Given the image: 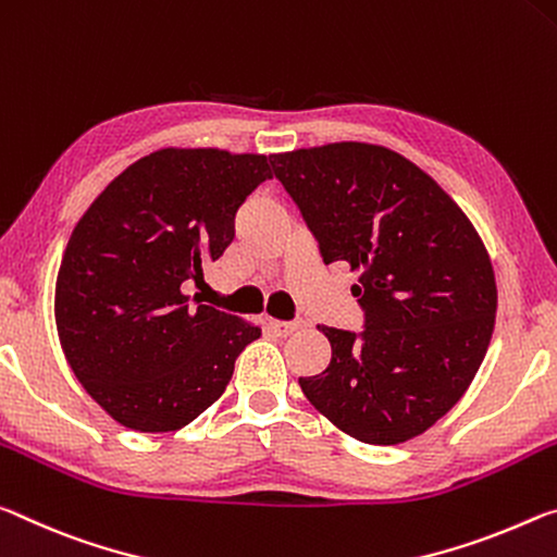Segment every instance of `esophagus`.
Returning <instances> with one entry per match:
<instances>
[{
  "mask_svg": "<svg viewBox=\"0 0 557 557\" xmlns=\"http://www.w3.org/2000/svg\"><path fill=\"white\" fill-rule=\"evenodd\" d=\"M269 327L273 333L278 335V338H286V335H290L296 331V323H284V321H269Z\"/></svg>",
  "mask_w": 557,
  "mask_h": 557,
  "instance_id": "obj_1",
  "label": "esophagus"
}]
</instances>
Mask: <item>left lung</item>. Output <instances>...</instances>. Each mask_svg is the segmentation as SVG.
I'll use <instances>...</instances> for the list:
<instances>
[{
    "label": "left lung",
    "mask_w": 557,
    "mask_h": 557,
    "mask_svg": "<svg viewBox=\"0 0 557 557\" xmlns=\"http://www.w3.org/2000/svg\"><path fill=\"white\" fill-rule=\"evenodd\" d=\"M325 263L360 271L364 331L318 327L331 364L298 377L318 412L364 444H403L459 403L488 350L496 278L461 207L403 154L331 143L271 154Z\"/></svg>",
    "instance_id": "obj_1"
}]
</instances>
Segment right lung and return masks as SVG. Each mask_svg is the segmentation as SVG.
<instances>
[{"instance_id":"add662e5","label":"right lung","mask_w":557,"mask_h":557,"mask_svg":"<svg viewBox=\"0 0 557 557\" xmlns=\"http://www.w3.org/2000/svg\"><path fill=\"white\" fill-rule=\"evenodd\" d=\"M267 154L165 148L123 170L63 251L57 331L73 375L135 432H175L214 405L259 325L189 304L185 288L234 239Z\"/></svg>"}]
</instances>
